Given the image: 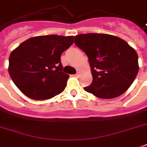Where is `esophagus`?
I'll return each mask as SVG.
<instances>
[{"mask_svg":"<svg viewBox=\"0 0 147 147\" xmlns=\"http://www.w3.org/2000/svg\"><path fill=\"white\" fill-rule=\"evenodd\" d=\"M81 75V72H79V71H78V72L77 73V74H76L74 75V76H75V77H76V78H79V77H80Z\"/></svg>","mask_w":147,"mask_h":147,"instance_id":"34e87169","label":"esophagus"}]
</instances>
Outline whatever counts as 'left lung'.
Here are the masks:
<instances>
[{"instance_id": "left-lung-1", "label": "left lung", "mask_w": 147, "mask_h": 147, "mask_svg": "<svg viewBox=\"0 0 147 147\" xmlns=\"http://www.w3.org/2000/svg\"><path fill=\"white\" fill-rule=\"evenodd\" d=\"M74 43L88 57L92 82L84 89L100 98L118 97L139 72L138 55L125 40L106 34H84Z\"/></svg>"}]
</instances>
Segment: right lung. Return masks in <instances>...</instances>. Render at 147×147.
Returning a JSON list of instances; mask_svg holds the SVG:
<instances>
[{
  "label": "right lung",
  "mask_w": 147,
  "mask_h": 147,
  "mask_svg": "<svg viewBox=\"0 0 147 147\" xmlns=\"http://www.w3.org/2000/svg\"><path fill=\"white\" fill-rule=\"evenodd\" d=\"M74 43V36L45 35L29 38L11 52L8 73L17 88L35 100L63 92L69 75L63 73L61 55Z\"/></svg>",
  "instance_id": "1"
}]
</instances>
